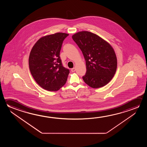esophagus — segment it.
Listing matches in <instances>:
<instances>
[{"label": "esophagus", "instance_id": "esophagus-1", "mask_svg": "<svg viewBox=\"0 0 147 147\" xmlns=\"http://www.w3.org/2000/svg\"><path fill=\"white\" fill-rule=\"evenodd\" d=\"M75 71H76V68H75V67H73V68H72V69H71V71H72V72H74Z\"/></svg>", "mask_w": 147, "mask_h": 147}]
</instances>
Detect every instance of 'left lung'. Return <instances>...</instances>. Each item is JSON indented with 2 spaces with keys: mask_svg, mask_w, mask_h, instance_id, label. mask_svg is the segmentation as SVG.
I'll list each match as a JSON object with an SVG mask.
<instances>
[{
  "mask_svg": "<svg viewBox=\"0 0 147 147\" xmlns=\"http://www.w3.org/2000/svg\"><path fill=\"white\" fill-rule=\"evenodd\" d=\"M72 39L82 51L86 60L84 82L93 88L104 87L115 74L117 60L110 43L96 34L89 31L78 32Z\"/></svg>",
  "mask_w": 147,
  "mask_h": 147,
  "instance_id": "left-lung-1",
  "label": "left lung"
}]
</instances>
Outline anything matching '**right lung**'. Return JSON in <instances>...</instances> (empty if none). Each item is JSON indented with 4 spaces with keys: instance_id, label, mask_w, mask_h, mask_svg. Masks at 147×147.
Here are the masks:
<instances>
[{
    "instance_id": "1",
    "label": "right lung",
    "mask_w": 147,
    "mask_h": 147,
    "mask_svg": "<svg viewBox=\"0 0 147 147\" xmlns=\"http://www.w3.org/2000/svg\"><path fill=\"white\" fill-rule=\"evenodd\" d=\"M69 35L56 33L43 36L35 43L30 53L29 69L39 86L49 91H56L67 82L69 70L60 59L62 43Z\"/></svg>"
}]
</instances>
